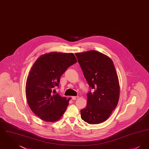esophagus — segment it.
I'll return each mask as SVG.
<instances>
[{
  "instance_id": "34e87169",
  "label": "esophagus",
  "mask_w": 149,
  "mask_h": 149,
  "mask_svg": "<svg viewBox=\"0 0 149 149\" xmlns=\"http://www.w3.org/2000/svg\"><path fill=\"white\" fill-rule=\"evenodd\" d=\"M71 98L73 100H76V99H78L79 98V97L78 96H74V97H72Z\"/></svg>"
}]
</instances>
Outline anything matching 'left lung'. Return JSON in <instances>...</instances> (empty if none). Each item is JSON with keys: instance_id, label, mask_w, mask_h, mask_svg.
<instances>
[{"instance_id": "left-lung-1", "label": "left lung", "mask_w": 149, "mask_h": 149, "mask_svg": "<svg viewBox=\"0 0 149 149\" xmlns=\"http://www.w3.org/2000/svg\"><path fill=\"white\" fill-rule=\"evenodd\" d=\"M88 84L93 89L87 94V104L80 111L81 118L89 124L106 120L117 106L120 97L118 75L112 60L95 50L76 53Z\"/></svg>"}]
</instances>
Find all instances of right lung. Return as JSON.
<instances>
[{
    "label": "right lung",
    "instance_id": "right-lung-1",
    "mask_svg": "<svg viewBox=\"0 0 149 149\" xmlns=\"http://www.w3.org/2000/svg\"><path fill=\"white\" fill-rule=\"evenodd\" d=\"M77 60L72 53L52 52L39 57L32 65L26 84L29 107L40 119L54 122L59 120L71 98L67 99L57 93L60 79Z\"/></svg>",
    "mask_w": 149,
    "mask_h": 149
}]
</instances>
